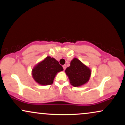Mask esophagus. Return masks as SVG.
<instances>
[{"instance_id": "1", "label": "esophagus", "mask_w": 125, "mask_h": 125, "mask_svg": "<svg viewBox=\"0 0 125 125\" xmlns=\"http://www.w3.org/2000/svg\"><path fill=\"white\" fill-rule=\"evenodd\" d=\"M63 69H64V70H65V69H66V66L65 64H64V65L63 66Z\"/></svg>"}]
</instances>
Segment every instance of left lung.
<instances>
[{"instance_id":"8db88e82","label":"left lung","mask_w":125,"mask_h":125,"mask_svg":"<svg viewBox=\"0 0 125 125\" xmlns=\"http://www.w3.org/2000/svg\"><path fill=\"white\" fill-rule=\"evenodd\" d=\"M65 73L73 86L79 87L89 81L92 71L78 59L74 58L71 62V65L65 70Z\"/></svg>"}]
</instances>
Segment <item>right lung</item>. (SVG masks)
Returning a JSON list of instances; mask_svg holds the SVG:
<instances>
[{
	"instance_id": "1",
	"label": "right lung",
	"mask_w": 125,
	"mask_h": 125,
	"mask_svg": "<svg viewBox=\"0 0 125 125\" xmlns=\"http://www.w3.org/2000/svg\"><path fill=\"white\" fill-rule=\"evenodd\" d=\"M62 71L63 69L58 61L51 56H47L33 67L31 75L38 84L49 85L53 83L57 73Z\"/></svg>"
}]
</instances>
